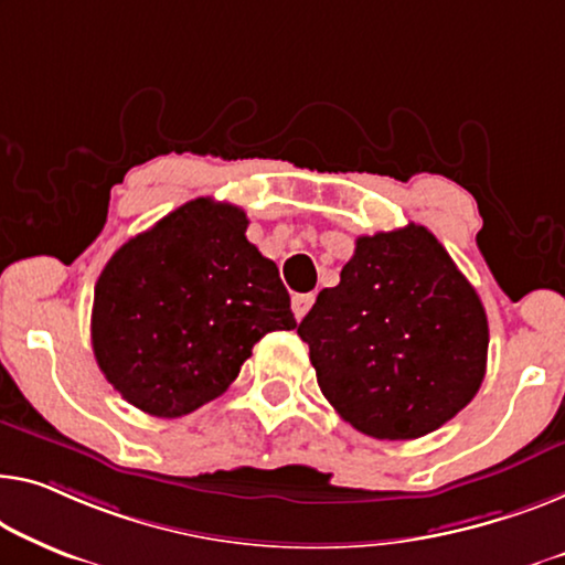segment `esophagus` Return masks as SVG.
Returning <instances> with one entry per match:
<instances>
[{
	"label": "esophagus",
	"instance_id": "1",
	"mask_svg": "<svg viewBox=\"0 0 565 565\" xmlns=\"http://www.w3.org/2000/svg\"><path fill=\"white\" fill-rule=\"evenodd\" d=\"M311 305H315V294H294L291 311H294V317H297V322L305 319V315H307Z\"/></svg>",
	"mask_w": 565,
	"mask_h": 565
}]
</instances>
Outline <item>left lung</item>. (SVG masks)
<instances>
[{"label": "left lung", "instance_id": "8db88e82", "mask_svg": "<svg viewBox=\"0 0 565 565\" xmlns=\"http://www.w3.org/2000/svg\"><path fill=\"white\" fill-rule=\"evenodd\" d=\"M317 383L373 439H418L475 398L487 315L475 286L424 225L360 235L340 284L301 319Z\"/></svg>", "mask_w": 565, "mask_h": 565}]
</instances>
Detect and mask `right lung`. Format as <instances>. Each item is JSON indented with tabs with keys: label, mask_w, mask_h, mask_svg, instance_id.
Instances as JSON below:
<instances>
[{
	"label": "right lung",
	"mask_w": 565,
	"mask_h": 565,
	"mask_svg": "<svg viewBox=\"0 0 565 565\" xmlns=\"http://www.w3.org/2000/svg\"><path fill=\"white\" fill-rule=\"evenodd\" d=\"M246 228L241 207L198 198L108 258L90 340L100 373L131 406L192 414L228 391L260 337L297 327L279 268Z\"/></svg>",
	"instance_id": "1"
}]
</instances>
